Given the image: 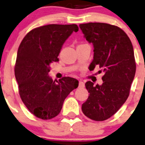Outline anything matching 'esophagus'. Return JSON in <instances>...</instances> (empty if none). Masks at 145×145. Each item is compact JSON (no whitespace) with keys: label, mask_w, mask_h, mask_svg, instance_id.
<instances>
[{"label":"esophagus","mask_w":145,"mask_h":145,"mask_svg":"<svg viewBox=\"0 0 145 145\" xmlns=\"http://www.w3.org/2000/svg\"><path fill=\"white\" fill-rule=\"evenodd\" d=\"M85 84L83 81L78 82V88H84Z\"/></svg>","instance_id":"obj_1"}]
</instances>
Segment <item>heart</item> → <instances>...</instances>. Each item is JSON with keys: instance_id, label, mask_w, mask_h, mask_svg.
<instances>
[{"instance_id": "obj_1", "label": "heart", "mask_w": 145, "mask_h": 145, "mask_svg": "<svg viewBox=\"0 0 145 145\" xmlns=\"http://www.w3.org/2000/svg\"><path fill=\"white\" fill-rule=\"evenodd\" d=\"M81 45H82V44H81Z\"/></svg>"}]
</instances>
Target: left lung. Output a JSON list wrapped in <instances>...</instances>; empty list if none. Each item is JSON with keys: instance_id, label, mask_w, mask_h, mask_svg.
Instances as JSON below:
<instances>
[{"instance_id": "1", "label": "left lung", "mask_w": 145, "mask_h": 145, "mask_svg": "<svg viewBox=\"0 0 145 145\" xmlns=\"http://www.w3.org/2000/svg\"><path fill=\"white\" fill-rule=\"evenodd\" d=\"M79 27L94 46L90 69L98 66L105 72L101 86L86 83L90 95L82 105V112L90 119L105 121L115 114L129 96L136 71L133 47L128 35L117 26L90 22Z\"/></svg>"}]
</instances>
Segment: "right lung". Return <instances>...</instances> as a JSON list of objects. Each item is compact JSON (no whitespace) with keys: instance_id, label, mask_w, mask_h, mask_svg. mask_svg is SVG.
I'll use <instances>...</instances> for the list:
<instances>
[{"instance_id":"1","label":"right lung","mask_w":145,"mask_h":145,"mask_svg":"<svg viewBox=\"0 0 145 145\" xmlns=\"http://www.w3.org/2000/svg\"><path fill=\"white\" fill-rule=\"evenodd\" d=\"M76 24H48L32 29L22 40L14 66L20 97L29 112L37 118L48 120L57 116L64 101L78 81L63 77L59 81L48 76L50 65L58 61L62 45Z\"/></svg>"}]
</instances>
